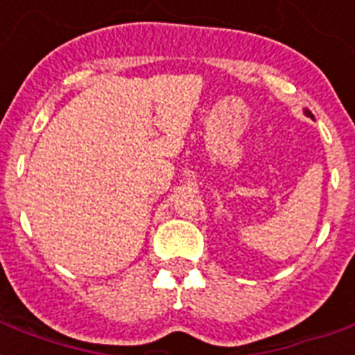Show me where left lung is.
I'll return each mask as SVG.
<instances>
[{"label": "left lung", "mask_w": 355, "mask_h": 355, "mask_svg": "<svg viewBox=\"0 0 355 355\" xmlns=\"http://www.w3.org/2000/svg\"><path fill=\"white\" fill-rule=\"evenodd\" d=\"M306 116H309V118H313V116H311V112H308V110H306Z\"/></svg>", "instance_id": "8db88e82"}]
</instances>
